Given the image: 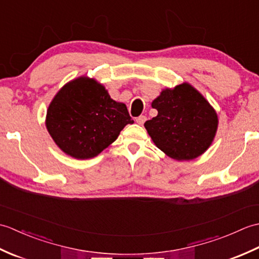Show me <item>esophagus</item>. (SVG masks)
I'll return each instance as SVG.
<instances>
[{"label":"esophagus","instance_id":"1","mask_svg":"<svg viewBox=\"0 0 259 259\" xmlns=\"http://www.w3.org/2000/svg\"><path fill=\"white\" fill-rule=\"evenodd\" d=\"M146 120H147V118L145 117V115H140V117L136 119V122L138 124H144L146 122Z\"/></svg>","mask_w":259,"mask_h":259}]
</instances>
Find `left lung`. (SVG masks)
<instances>
[{
  "instance_id": "8db88e82",
  "label": "left lung",
  "mask_w": 259,
  "mask_h": 259,
  "mask_svg": "<svg viewBox=\"0 0 259 259\" xmlns=\"http://www.w3.org/2000/svg\"><path fill=\"white\" fill-rule=\"evenodd\" d=\"M151 107L158 114L146 121L145 128L168 157L192 160L212 144L218 128L217 112L188 82L163 89Z\"/></svg>"
}]
</instances>
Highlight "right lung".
Here are the masks:
<instances>
[{
	"mask_svg": "<svg viewBox=\"0 0 259 259\" xmlns=\"http://www.w3.org/2000/svg\"><path fill=\"white\" fill-rule=\"evenodd\" d=\"M133 123L125 104L114 101L103 84L84 75L58 91L46 118L56 145L65 155L81 160L98 156Z\"/></svg>",
	"mask_w": 259,
	"mask_h": 259,
	"instance_id": "1",
	"label": "right lung"
}]
</instances>
